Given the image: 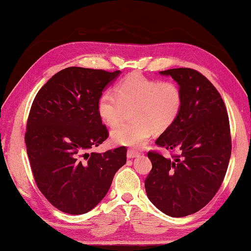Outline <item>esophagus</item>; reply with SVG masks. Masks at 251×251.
Returning a JSON list of instances; mask_svg holds the SVG:
<instances>
[{"mask_svg": "<svg viewBox=\"0 0 251 251\" xmlns=\"http://www.w3.org/2000/svg\"><path fill=\"white\" fill-rule=\"evenodd\" d=\"M139 155V153L138 152H135V151H133V150H127V152H126V157L130 159V158H134V157H137Z\"/></svg>", "mask_w": 251, "mask_h": 251, "instance_id": "34e87169", "label": "esophagus"}]
</instances>
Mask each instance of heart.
I'll return each mask as SVG.
<instances>
[{
    "label": "heart",
    "instance_id": "b5f03b06",
    "mask_svg": "<svg viewBox=\"0 0 251 251\" xmlns=\"http://www.w3.org/2000/svg\"><path fill=\"white\" fill-rule=\"evenodd\" d=\"M182 105L179 85L172 80L161 81L132 74L120 80L115 94L104 91L99 96L97 112L104 124L113 126L130 111V123L115 126L111 139L115 145L134 149L144 148L153 128L164 132L178 118Z\"/></svg>",
    "mask_w": 251,
    "mask_h": 251
}]
</instances>
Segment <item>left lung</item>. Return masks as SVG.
Here are the masks:
<instances>
[{
    "label": "left lung",
    "instance_id": "8db88e82",
    "mask_svg": "<svg viewBox=\"0 0 251 251\" xmlns=\"http://www.w3.org/2000/svg\"><path fill=\"white\" fill-rule=\"evenodd\" d=\"M159 74L177 82L182 105L178 118L156 145L179 154L166 158L149 152L152 170L145 187L161 212L181 218L205 207L224 180L231 155L229 118L220 93L198 71L180 67Z\"/></svg>",
    "mask_w": 251,
    "mask_h": 251
}]
</instances>
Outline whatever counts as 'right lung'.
Here are the masks:
<instances>
[{
	"label": "right lung",
	"instance_id": "right-lung-1",
	"mask_svg": "<svg viewBox=\"0 0 251 251\" xmlns=\"http://www.w3.org/2000/svg\"><path fill=\"white\" fill-rule=\"evenodd\" d=\"M120 71L67 67L53 75L33 100L25 144L39 190L69 214H83L101 201L126 162V149L93 148L109 137L97 102Z\"/></svg>",
	"mask_w": 251,
	"mask_h": 251
}]
</instances>
